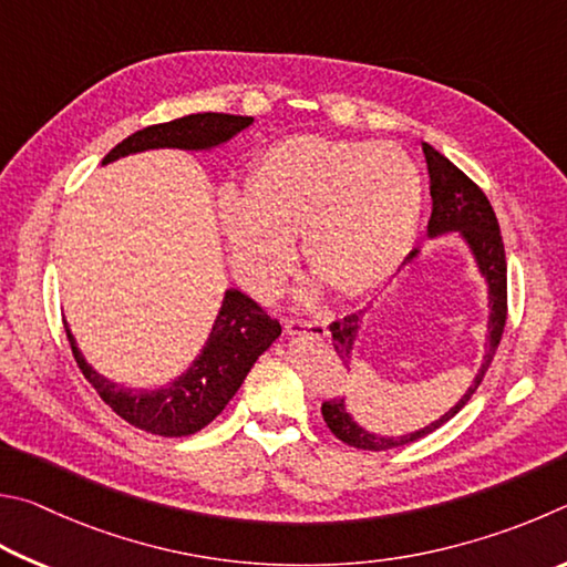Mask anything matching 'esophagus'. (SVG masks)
<instances>
[{"label":"esophagus","instance_id":"obj_1","mask_svg":"<svg viewBox=\"0 0 567 567\" xmlns=\"http://www.w3.org/2000/svg\"><path fill=\"white\" fill-rule=\"evenodd\" d=\"M286 331L289 333H309L313 339H326L329 329H326V321H309V319H286Z\"/></svg>","mask_w":567,"mask_h":567}]
</instances>
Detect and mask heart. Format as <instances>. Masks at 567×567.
<instances>
[{"label": "heart", "mask_w": 567, "mask_h": 567, "mask_svg": "<svg viewBox=\"0 0 567 567\" xmlns=\"http://www.w3.org/2000/svg\"><path fill=\"white\" fill-rule=\"evenodd\" d=\"M423 178L395 144L299 136L268 146L246 194L228 188L221 221L244 284L271 296L296 266L301 234L311 271L346 296L381 286L419 228Z\"/></svg>", "instance_id": "heart-1"}]
</instances>
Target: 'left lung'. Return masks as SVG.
Here are the masks:
<instances>
[{"mask_svg":"<svg viewBox=\"0 0 567 567\" xmlns=\"http://www.w3.org/2000/svg\"><path fill=\"white\" fill-rule=\"evenodd\" d=\"M425 164H429L431 174V198H433V212L429 221V236H441L449 231H458L465 241H468L471 251L478 261L481 274L488 281L491 291V323H488V351H485V359L478 375H475L473 385L468 393L453 405V409L441 415L439 421L425 425V429L401 435V439H381V435H373L363 431L359 423H355L349 411H346L343 399H329L321 403L323 421L329 425V431L336 439L353 445V449L361 451H389V449H401V445L415 443L419 439L441 429L443 423H449L455 413H458L465 403L471 401V395L478 389L485 371L491 369L493 355L498 351L501 336L505 329V319H508V266H505V248H503V236L498 218H495L493 206L488 196L483 194V188L473 182V178L465 176L458 166L449 162L441 152H435L431 144H423ZM419 248H413L409 261H413ZM361 311L349 313L343 319L333 321L331 339L333 349L339 353V361L349 369L353 359V341H355V329H359Z\"/></svg>","mask_w":567,"mask_h":567,"instance_id":"8db88e82","label":"left lung"}]
</instances>
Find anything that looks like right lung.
Here are the masks:
<instances>
[{"instance_id": "obj_1", "label": "right lung", "mask_w": 567, "mask_h": 567, "mask_svg": "<svg viewBox=\"0 0 567 567\" xmlns=\"http://www.w3.org/2000/svg\"><path fill=\"white\" fill-rule=\"evenodd\" d=\"M251 116L234 114H188L166 124L146 126L142 132L126 136L104 156V164L118 156L146 152V148H208L228 142L234 134L251 124ZM66 329V326H64ZM281 323L264 311L251 296L241 291H226L221 311H218L212 336L204 351L182 379L162 391H124L122 385L106 381L104 375L92 371L82 353H79L72 331L66 329L69 346L84 379L94 385L102 401L112 405L116 415L146 433L164 435V439H182L202 431L212 423L226 403L234 399L246 373L251 371L258 355L271 346Z\"/></svg>"}]
</instances>
